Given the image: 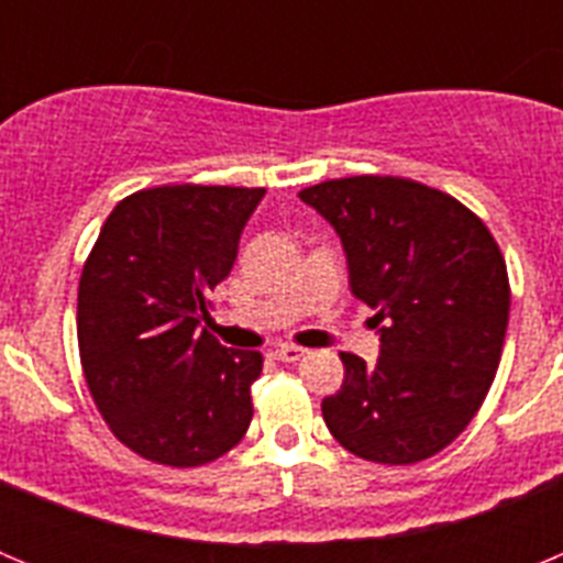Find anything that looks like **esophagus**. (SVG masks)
Listing matches in <instances>:
<instances>
[{
    "instance_id": "34e87169",
    "label": "esophagus",
    "mask_w": 563,
    "mask_h": 563,
    "mask_svg": "<svg viewBox=\"0 0 563 563\" xmlns=\"http://www.w3.org/2000/svg\"><path fill=\"white\" fill-rule=\"evenodd\" d=\"M305 352L307 350H301V346H296V343H282V346L273 350V355H276L282 363H296L305 357Z\"/></svg>"
}]
</instances>
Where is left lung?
<instances>
[{"instance_id": "1", "label": "left lung", "mask_w": 563, "mask_h": 563, "mask_svg": "<svg viewBox=\"0 0 563 563\" xmlns=\"http://www.w3.org/2000/svg\"><path fill=\"white\" fill-rule=\"evenodd\" d=\"M298 197L338 231L352 292L380 324L375 366L341 352V389L321 402L327 429L380 465L440 454L499 369L510 282L494 233L451 194L391 174L324 180Z\"/></svg>"}]
</instances>
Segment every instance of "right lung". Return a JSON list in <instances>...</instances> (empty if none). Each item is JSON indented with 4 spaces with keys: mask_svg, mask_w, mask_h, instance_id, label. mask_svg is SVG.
I'll return each mask as SVG.
<instances>
[{
    "mask_svg": "<svg viewBox=\"0 0 563 563\" xmlns=\"http://www.w3.org/2000/svg\"><path fill=\"white\" fill-rule=\"evenodd\" d=\"M262 197L200 183L143 188L112 208L84 262V380L109 431L143 460L208 465L251 426L262 352L228 350L200 324Z\"/></svg>",
    "mask_w": 563,
    "mask_h": 563,
    "instance_id": "right-lung-1",
    "label": "right lung"
}]
</instances>
